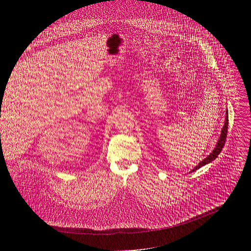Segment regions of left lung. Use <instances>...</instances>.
Instances as JSON below:
<instances>
[{
    "mask_svg": "<svg viewBox=\"0 0 251 251\" xmlns=\"http://www.w3.org/2000/svg\"><path fill=\"white\" fill-rule=\"evenodd\" d=\"M228 124H229V117H228V109H227V112H226V117H225V124H224L223 128H222V132H221V135H220V138L216 144L215 149L213 150V151L210 152L204 160H202L199 165L195 166L190 172H194V171H196L197 169L201 168L202 166L206 165V164H209L212 163L214 160H216L218 155L221 153V151L223 150L224 146H225V142H226V137H227V132H228Z\"/></svg>",
    "mask_w": 251,
    "mask_h": 251,
    "instance_id": "8db88e82",
    "label": "left lung"
}]
</instances>
